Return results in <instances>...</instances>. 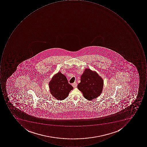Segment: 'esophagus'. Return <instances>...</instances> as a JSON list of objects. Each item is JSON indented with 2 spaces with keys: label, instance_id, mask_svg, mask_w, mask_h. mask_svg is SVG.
Wrapping results in <instances>:
<instances>
[{
  "label": "esophagus",
  "instance_id": "1",
  "mask_svg": "<svg viewBox=\"0 0 147 147\" xmlns=\"http://www.w3.org/2000/svg\"><path fill=\"white\" fill-rule=\"evenodd\" d=\"M72 86H73V87H76L77 86V83H76V82H75V83H73V84H72Z\"/></svg>",
  "mask_w": 147,
  "mask_h": 147
}]
</instances>
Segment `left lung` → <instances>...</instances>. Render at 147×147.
Segmentation results:
<instances>
[{
  "label": "left lung",
  "mask_w": 147,
  "mask_h": 147,
  "mask_svg": "<svg viewBox=\"0 0 147 147\" xmlns=\"http://www.w3.org/2000/svg\"><path fill=\"white\" fill-rule=\"evenodd\" d=\"M80 81L77 87L87 100H93L101 94L103 80L97 72L86 68L81 76Z\"/></svg>",
  "instance_id": "1"
}]
</instances>
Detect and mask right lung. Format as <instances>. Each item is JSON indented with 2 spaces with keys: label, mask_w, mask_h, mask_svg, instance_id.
Instances as JSON below:
<instances>
[{
  "label": "right lung",
  "mask_w": 147,
  "mask_h": 147,
  "mask_svg": "<svg viewBox=\"0 0 147 147\" xmlns=\"http://www.w3.org/2000/svg\"><path fill=\"white\" fill-rule=\"evenodd\" d=\"M49 87L51 94L58 100L66 98L73 89L68 83L65 76L61 72H58L52 78L49 83Z\"/></svg>",
  "instance_id": "right-lung-1"
}]
</instances>
